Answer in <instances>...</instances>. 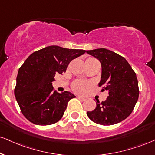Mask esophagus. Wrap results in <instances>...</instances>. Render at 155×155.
<instances>
[{
  "mask_svg": "<svg viewBox=\"0 0 155 155\" xmlns=\"http://www.w3.org/2000/svg\"><path fill=\"white\" fill-rule=\"evenodd\" d=\"M77 98L79 99V100H81V101H84V100H86L85 98H84V97H81V96H77Z\"/></svg>",
  "mask_w": 155,
  "mask_h": 155,
  "instance_id": "obj_1",
  "label": "esophagus"
}]
</instances>
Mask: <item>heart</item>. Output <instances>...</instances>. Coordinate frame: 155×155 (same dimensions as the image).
<instances>
[{
    "label": "heart",
    "instance_id": "heart-1",
    "mask_svg": "<svg viewBox=\"0 0 155 155\" xmlns=\"http://www.w3.org/2000/svg\"><path fill=\"white\" fill-rule=\"evenodd\" d=\"M90 83L82 80H76L72 84V89L76 93L83 94L90 87Z\"/></svg>",
    "mask_w": 155,
    "mask_h": 155
}]
</instances>
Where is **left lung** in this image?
<instances>
[{"label": "left lung", "instance_id": "obj_1", "mask_svg": "<svg viewBox=\"0 0 155 155\" xmlns=\"http://www.w3.org/2000/svg\"><path fill=\"white\" fill-rule=\"evenodd\" d=\"M100 61L102 74L99 86L108 91L105 101L97 100L96 108L87 114L91 120L103 126L118 124L129 116L139 99L137 74L128 61L118 54L105 49L87 50Z\"/></svg>", "mask_w": 155, "mask_h": 155}]
</instances>
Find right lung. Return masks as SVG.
Masks as SVG:
<instances>
[{
  "label": "right lung",
  "instance_id": "right-lung-1",
  "mask_svg": "<svg viewBox=\"0 0 155 155\" xmlns=\"http://www.w3.org/2000/svg\"><path fill=\"white\" fill-rule=\"evenodd\" d=\"M86 50L48 46L31 53L18 69L14 89L16 100L22 114L39 126L58 122L63 117L71 99L70 92L53 91L55 74L66 72L72 60Z\"/></svg>",
  "mask_w": 155,
  "mask_h": 155
}]
</instances>
